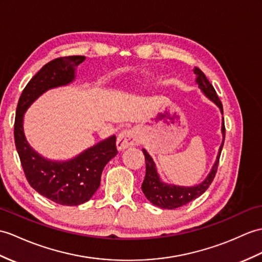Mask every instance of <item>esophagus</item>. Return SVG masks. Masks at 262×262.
Instances as JSON below:
<instances>
[{"label":"esophagus","instance_id":"obj_1","mask_svg":"<svg viewBox=\"0 0 262 262\" xmlns=\"http://www.w3.org/2000/svg\"><path fill=\"white\" fill-rule=\"evenodd\" d=\"M139 144V136L138 134L133 130V129H128V130H124L121 132L118 137H117V149L118 150H124L128 147H132V146H136Z\"/></svg>","mask_w":262,"mask_h":262}]
</instances>
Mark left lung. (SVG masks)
Instances as JSON below:
<instances>
[{"mask_svg": "<svg viewBox=\"0 0 262 262\" xmlns=\"http://www.w3.org/2000/svg\"><path fill=\"white\" fill-rule=\"evenodd\" d=\"M194 74L196 75L195 82L201 89V91L204 94L206 98H209L211 101H213L215 105L220 109L221 114L223 115V107L222 103L219 99V97L215 93L213 86L210 83L208 78L201 71L199 68H194ZM221 133H222V143L219 148L216 160L212 166L210 173L206 176L205 180L201 182L200 184L194 186H180L174 184H168L163 182L161 176L157 172V168L155 165V162L151 159V156L147 153V150L143 149V153L145 155V162H146V174L145 179L142 184V191L145 194L146 199H147L151 204L159 206L161 209H167L173 210L176 208H181L188 202H191L194 199L199 198L200 195L208 190L211 185L212 181H213L217 165H219V159H220L221 150L223 147L224 137H226V128H224V120L222 117V125H221Z\"/></svg>", "mask_w": 262, "mask_h": 262, "instance_id": "1", "label": "left lung"}]
</instances>
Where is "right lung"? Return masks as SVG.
I'll return each mask as SVG.
<instances>
[{"instance_id": "add662e5", "label": "right lung", "mask_w": 262, "mask_h": 262, "mask_svg": "<svg viewBox=\"0 0 262 262\" xmlns=\"http://www.w3.org/2000/svg\"><path fill=\"white\" fill-rule=\"evenodd\" d=\"M84 59L83 56L63 57L42 67L22 91L14 123L15 147L29 184L42 196L68 206L87 202L98 190L103 167L117 155L116 136L103 139L70 160L53 161L29 144L23 118L28 108L46 91L74 81L76 68Z\"/></svg>"}]
</instances>
